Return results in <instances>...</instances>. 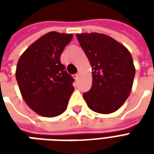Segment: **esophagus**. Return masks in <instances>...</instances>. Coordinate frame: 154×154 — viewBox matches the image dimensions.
<instances>
[{"label":"esophagus","mask_w":154,"mask_h":154,"mask_svg":"<svg viewBox=\"0 0 154 154\" xmlns=\"http://www.w3.org/2000/svg\"><path fill=\"white\" fill-rule=\"evenodd\" d=\"M79 75H80V74H79V73L74 74V75H73L74 78H75V79H78V77H79Z\"/></svg>","instance_id":"obj_1"}]
</instances>
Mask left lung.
Returning a JSON list of instances; mask_svg holds the SVG:
<instances>
[{
    "label": "left lung",
    "mask_w": 154,
    "mask_h": 154,
    "mask_svg": "<svg viewBox=\"0 0 154 154\" xmlns=\"http://www.w3.org/2000/svg\"><path fill=\"white\" fill-rule=\"evenodd\" d=\"M77 40L90 62L92 85L83 97L91 110L110 114L119 109L132 89L135 67L129 50L108 35L77 34Z\"/></svg>",
    "instance_id": "8db88e82"
}]
</instances>
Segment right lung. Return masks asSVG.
Returning <instances> with one entry per match:
<instances>
[{
	"instance_id": "add662e5",
	"label": "right lung",
	"mask_w": 154,
	"mask_h": 154,
	"mask_svg": "<svg viewBox=\"0 0 154 154\" xmlns=\"http://www.w3.org/2000/svg\"><path fill=\"white\" fill-rule=\"evenodd\" d=\"M72 34L52 31L41 36L23 53L15 77L28 106L44 117L63 113L73 92L74 79L61 63L60 57Z\"/></svg>"
}]
</instances>
